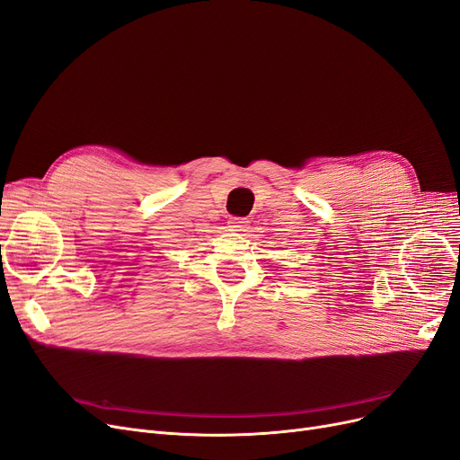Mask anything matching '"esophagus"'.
<instances>
[{"label": "esophagus", "mask_w": 460, "mask_h": 460, "mask_svg": "<svg viewBox=\"0 0 460 460\" xmlns=\"http://www.w3.org/2000/svg\"><path fill=\"white\" fill-rule=\"evenodd\" d=\"M248 224H250V222H248L246 217H231V219H229L231 231H244Z\"/></svg>", "instance_id": "obj_1"}]
</instances>
